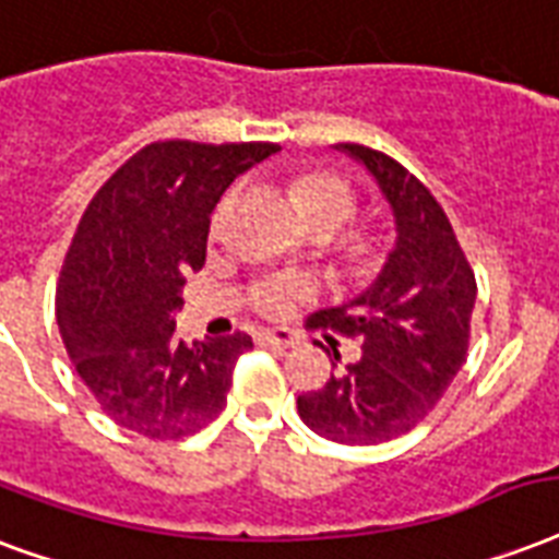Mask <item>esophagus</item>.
I'll list each match as a JSON object with an SVG mask.
<instances>
[{
	"mask_svg": "<svg viewBox=\"0 0 559 559\" xmlns=\"http://www.w3.org/2000/svg\"><path fill=\"white\" fill-rule=\"evenodd\" d=\"M254 343L258 346L289 348L298 343V331H293V328H258L254 331Z\"/></svg>",
	"mask_w": 559,
	"mask_h": 559,
	"instance_id": "34e87169",
	"label": "esophagus"
}]
</instances>
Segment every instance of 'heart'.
Wrapping results in <instances>:
<instances>
[{
  "instance_id": "obj_1",
  "label": "heart",
  "mask_w": 559,
  "mask_h": 559,
  "mask_svg": "<svg viewBox=\"0 0 559 559\" xmlns=\"http://www.w3.org/2000/svg\"><path fill=\"white\" fill-rule=\"evenodd\" d=\"M296 199L301 211L313 225H331L340 228L348 223L357 211L355 190L336 176H308L301 178L296 187ZM313 293V281L305 272L281 270L270 272L263 278L254 281L251 287V301L254 308L263 310L266 317H284L296 308L301 298Z\"/></svg>"
}]
</instances>
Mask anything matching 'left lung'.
Segmentation results:
<instances>
[{"instance_id": "left-lung-1", "label": "left lung", "mask_w": 559, "mask_h": 559, "mask_svg": "<svg viewBox=\"0 0 559 559\" xmlns=\"http://www.w3.org/2000/svg\"><path fill=\"white\" fill-rule=\"evenodd\" d=\"M364 166L393 213L395 242L364 293L319 310L313 325L355 336L364 355L340 360L322 390L298 395L310 431L346 445H378L416 428L449 390L466 360L475 275L431 190L399 160L357 143H336Z\"/></svg>"}]
</instances>
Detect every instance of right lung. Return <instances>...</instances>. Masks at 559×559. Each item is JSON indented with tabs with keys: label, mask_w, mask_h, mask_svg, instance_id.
I'll return each instance as SVG.
<instances>
[{
	"label": "right lung",
	"mask_w": 559,
	"mask_h": 559,
	"mask_svg": "<svg viewBox=\"0 0 559 559\" xmlns=\"http://www.w3.org/2000/svg\"><path fill=\"white\" fill-rule=\"evenodd\" d=\"M275 143L166 140L140 148L93 195L58 284V328L81 381L110 419L148 440H181L219 416L251 336L187 346L185 284L207 258L211 213Z\"/></svg>",
	"instance_id": "add662e5"
}]
</instances>
